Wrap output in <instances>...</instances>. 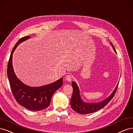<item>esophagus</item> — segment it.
I'll use <instances>...</instances> for the list:
<instances>
[{
  "instance_id": "1",
  "label": "esophagus",
  "mask_w": 133,
  "mask_h": 133,
  "mask_svg": "<svg viewBox=\"0 0 133 133\" xmlns=\"http://www.w3.org/2000/svg\"><path fill=\"white\" fill-rule=\"evenodd\" d=\"M66 79L68 81V82H71L72 79V76L71 75H67L66 77H65Z\"/></svg>"
}]
</instances>
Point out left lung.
<instances>
[{
	"instance_id": "obj_1",
	"label": "left lung",
	"mask_w": 133,
	"mask_h": 133,
	"mask_svg": "<svg viewBox=\"0 0 133 133\" xmlns=\"http://www.w3.org/2000/svg\"><path fill=\"white\" fill-rule=\"evenodd\" d=\"M112 45L114 51L116 52L114 46L113 44ZM72 85L73 87V94L71 99V107L76 112L82 114L92 113L103 108L113 98L118 87V84L112 95L104 101L97 103H87L83 102L81 99L79 95V91L77 84L75 82H72Z\"/></svg>"
}]
</instances>
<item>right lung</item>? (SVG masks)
<instances>
[{
  "mask_svg": "<svg viewBox=\"0 0 133 133\" xmlns=\"http://www.w3.org/2000/svg\"><path fill=\"white\" fill-rule=\"evenodd\" d=\"M30 37L26 36L21 38L14 46L8 63L7 75L12 93L16 102L27 109L38 111L49 106L54 93L62 86L63 78L43 86L31 87L24 84L16 77L12 65V54L19 44Z\"/></svg>",
  "mask_w": 133,
  "mask_h": 133,
  "instance_id": "right-lung-1",
  "label": "right lung"
}]
</instances>
